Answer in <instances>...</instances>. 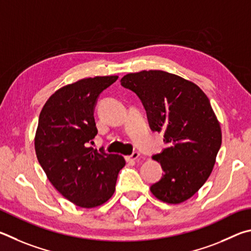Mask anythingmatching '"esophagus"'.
I'll list each match as a JSON object with an SVG mask.
<instances>
[{"label": "esophagus", "mask_w": 251, "mask_h": 251, "mask_svg": "<svg viewBox=\"0 0 251 251\" xmlns=\"http://www.w3.org/2000/svg\"><path fill=\"white\" fill-rule=\"evenodd\" d=\"M139 156H140L139 152H133L131 155L126 156V162H134V161H137L139 159Z\"/></svg>", "instance_id": "34e87169"}]
</instances>
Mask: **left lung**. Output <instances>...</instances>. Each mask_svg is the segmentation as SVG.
Wrapping results in <instances>:
<instances>
[{"label":"left lung","mask_w":251,"mask_h":251,"mask_svg":"<svg viewBox=\"0 0 251 251\" xmlns=\"http://www.w3.org/2000/svg\"><path fill=\"white\" fill-rule=\"evenodd\" d=\"M141 99L152 131L168 144L153 155L163 176L151 186L157 200L179 204L207 181L222 146V129L209 99L194 82L163 70H142L121 78Z\"/></svg>","instance_id":"8db88e82"}]
</instances>
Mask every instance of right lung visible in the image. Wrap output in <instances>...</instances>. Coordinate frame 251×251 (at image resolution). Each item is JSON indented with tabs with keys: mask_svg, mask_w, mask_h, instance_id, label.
I'll return each instance as SVG.
<instances>
[{
	"mask_svg": "<svg viewBox=\"0 0 251 251\" xmlns=\"http://www.w3.org/2000/svg\"><path fill=\"white\" fill-rule=\"evenodd\" d=\"M118 76L80 79L55 91L39 114L35 152L47 178L65 199L83 208L105 203L116 190L126 161L90 147L97 130L99 95Z\"/></svg>",
	"mask_w": 251,
	"mask_h": 251,
	"instance_id": "1",
	"label": "right lung"
}]
</instances>
